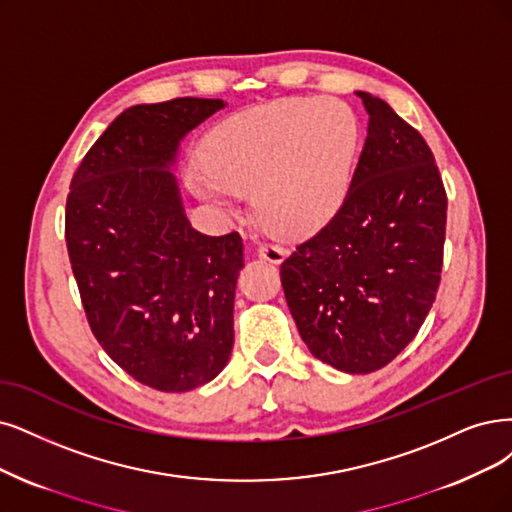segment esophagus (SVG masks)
<instances>
[{"label": "esophagus", "instance_id": "1", "mask_svg": "<svg viewBox=\"0 0 512 512\" xmlns=\"http://www.w3.org/2000/svg\"><path fill=\"white\" fill-rule=\"evenodd\" d=\"M287 253L289 251L285 249V246H280V244H272V242L259 244V257L270 261V263H280L282 259L287 257Z\"/></svg>", "mask_w": 512, "mask_h": 512}]
</instances>
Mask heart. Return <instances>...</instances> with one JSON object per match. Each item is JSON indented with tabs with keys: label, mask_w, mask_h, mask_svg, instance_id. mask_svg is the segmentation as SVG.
I'll list each match as a JSON object with an SVG mask.
<instances>
[{
	"label": "heart",
	"mask_w": 512,
	"mask_h": 512,
	"mask_svg": "<svg viewBox=\"0 0 512 512\" xmlns=\"http://www.w3.org/2000/svg\"><path fill=\"white\" fill-rule=\"evenodd\" d=\"M361 128L337 99H285L221 124L206 162L185 168L192 192L227 213L253 192L261 223L285 236L316 234L350 187Z\"/></svg>",
	"instance_id": "1"
}]
</instances>
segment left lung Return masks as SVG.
Wrapping results in <instances>:
<instances>
[{"label":"left lung","mask_w":512,"mask_h":512,"mask_svg":"<svg viewBox=\"0 0 512 512\" xmlns=\"http://www.w3.org/2000/svg\"><path fill=\"white\" fill-rule=\"evenodd\" d=\"M356 94L369 128L344 204L282 261L280 280L308 350L371 373L418 335L437 297L447 194L420 132L386 101Z\"/></svg>","instance_id":"1"}]
</instances>
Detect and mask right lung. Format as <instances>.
Returning a JSON list of instances; mask_svg holds the SVG:
<instances>
[{
  "mask_svg": "<svg viewBox=\"0 0 512 512\" xmlns=\"http://www.w3.org/2000/svg\"><path fill=\"white\" fill-rule=\"evenodd\" d=\"M223 107L183 97L126 109L88 149L67 194V253L92 335L113 363L162 392L211 382L234 346L242 238L196 232L168 170L185 132Z\"/></svg>",
  "mask_w": 512,
  "mask_h": 512,
  "instance_id": "1",
  "label": "right lung"
}]
</instances>
